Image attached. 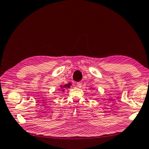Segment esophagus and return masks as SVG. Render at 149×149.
<instances>
[{"instance_id": "34e87169", "label": "esophagus", "mask_w": 149, "mask_h": 149, "mask_svg": "<svg viewBox=\"0 0 149 149\" xmlns=\"http://www.w3.org/2000/svg\"><path fill=\"white\" fill-rule=\"evenodd\" d=\"M77 86L78 88H81L82 87V82H77Z\"/></svg>"}]
</instances>
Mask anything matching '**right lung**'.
Instances as JSON below:
<instances>
[{"mask_svg": "<svg viewBox=\"0 0 149 149\" xmlns=\"http://www.w3.org/2000/svg\"><path fill=\"white\" fill-rule=\"evenodd\" d=\"M71 85H72V84H71V83H68V84H65V85H64V86H61V87L62 88H68L70 87ZM63 91H64V90H63Z\"/></svg>", "mask_w": 149, "mask_h": 149, "instance_id": "right-lung-1", "label": "right lung"}]
</instances>
